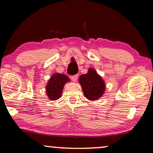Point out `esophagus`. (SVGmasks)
<instances>
[{"label":"esophagus","mask_w":153,"mask_h":153,"mask_svg":"<svg viewBox=\"0 0 153 153\" xmlns=\"http://www.w3.org/2000/svg\"><path fill=\"white\" fill-rule=\"evenodd\" d=\"M77 78H78V75H74V76H71V79L73 82H76Z\"/></svg>","instance_id":"1"}]
</instances>
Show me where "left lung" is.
I'll return each instance as SVG.
<instances>
[{"mask_svg":"<svg viewBox=\"0 0 153 153\" xmlns=\"http://www.w3.org/2000/svg\"><path fill=\"white\" fill-rule=\"evenodd\" d=\"M79 83L85 97L90 100H98L104 94L105 82L94 69L89 68L86 74L81 75Z\"/></svg>","mask_w":153,"mask_h":153,"instance_id":"left-lung-1","label":"left lung"}]
</instances>
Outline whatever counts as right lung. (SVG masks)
<instances>
[{
	"label": "right lung",
	"mask_w": 153,
	"mask_h": 153,
	"mask_svg": "<svg viewBox=\"0 0 153 153\" xmlns=\"http://www.w3.org/2000/svg\"><path fill=\"white\" fill-rule=\"evenodd\" d=\"M70 81L68 77L63 74H55L49 79L46 86V94L51 100H56L61 97L63 87Z\"/></svg>",
	"instance_id": "right-lung-1"
}]
</instances>
